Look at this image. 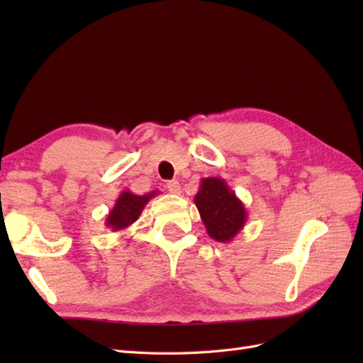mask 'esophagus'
Returning a JSON list of instances; mask_svg holds the SVG:
<instances>
[{
	"mask_svg": "<svg viewBox=\"0 0 363 363\" xmlns=\"http://www.w3.org/2000/svg\"><path fill=\"white\" fill-rule=\"evenodd\" d=\"M167 189L172 194V195H180L182 188H180V183L177 180H171L167 183Z\"/></svg>",
	"mask_w": 363,
	"mask_h": 363,
	"instance_id": "esophagus-1",
	"label": "esophagus"
}]
</instances>
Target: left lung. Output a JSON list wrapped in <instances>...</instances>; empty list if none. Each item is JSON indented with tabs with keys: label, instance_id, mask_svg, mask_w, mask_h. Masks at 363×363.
Instances as JSON below:
<instances>
[{
	"label": "left lung",
	"instance_id": "8db88e82",
	"mask_svg": "<svg viewBox=\"0 0 363 363\" xmlns=\"http://www.w3.org/2000/svg\"><path fill=\"white\" fill-rule=\"evenodd\" d=\"M207 235L216 242L228 244L244 228L247 223V208L235 191L224 179H201L200 189L194 196Z\"/></svg>",
	"mask_w": 363,
	"mask_h": 363
}]
</instances>
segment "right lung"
I'll list each match as a JSON object with an SVG mask.
<instances>
[{
	"label": "right lung",
	"instance_id": "1",
	"mask_svg": "<svg viewBox=\"0 0 363 363\" xmlns=\"http://www.w3.org/2000/svg\"><path fill=\"white\" fill-rule=\"evenodd\" d=\"M159 192L152 191L145 195H136L130 191H123L115 201L112 211L106 216V227L112 232H123L131 224H135L148 201Z\"/></svg>",
	"mask_w": 363,
	"mask_h": 363
}]
</instances>
